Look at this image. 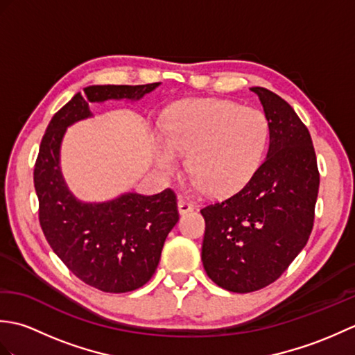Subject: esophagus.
Masks as SVG:
<instances>
[{
  "label": "esophagus",
  "instance_id": "1",
  "mask_svg": "<svg viewBox=\"0 0 355 355\" xmlns=\"http://www.w3.org/2000/svg\"><path fill=\"white\" fill-rule=\"evenodd\" d=\"M178 212L182 214V215H184V214H187V212H191V210L193 209V205L192 202H189L187 200H184L183 197H178Z\"/></svg>",
  "mask_w": 355,
  "mask_h": 355
}]
</instances>
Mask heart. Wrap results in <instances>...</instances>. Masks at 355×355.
Returning a JSON list of instances; mask_svg holds the SVG:
<instances>
[{"label": "heart", "mask_w": 355, "mask_h": 355, "mask_svg": "<svg viewBox=\"0 0 355 355\" xmlns=\"http://www.w3.org/2000/svg\"><path fill=\"white\" fill-rule=\"evenodd\" d=\"M268 141V120L254 108L218 99H191L173 105L157 140V164L173 173L187 154L191 184L214 195L243 187L259 168Z\"/></svg>", "instance_id": "obj_1"}]
</instances>
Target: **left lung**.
Returning a JSON list of instances; mask_svg holds the SVG:
<instances>
[{"label":"left lung","mask_w":355,"mask_h":355,"mask_svg":"<svg viewBox=\"0 0 355 355\" xmlns=\"http://www.w3.org/2000/svg\"><path fill=\"white\" fill-rule=\"evenodd\" d=\"M270 146L248 183L201 209V261L224 290L252 293L275 282L305 247L314 224L319 169L308 128L282 97L262 87Z\"/></svg>","instance_id":"obj_1"}]
</instances>
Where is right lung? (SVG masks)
<instances>
[{"label":"right lung","mask_w":355,"mask_h":355,"mask_svg":"<svg viewBox=\"0 0 355 355\" xmlns=\"http://www.w3.org/2000/svg\"><path fill=\"white\" fill-rule=\"evenodd\" d=\"M160 82L146 85H93L59 110L45 131L33 172L40 224L59 259L82 282L105 293H126L155 273L164 239L178 221L172 189L125 193L107 202H82L67 187L59 149L67 126L92 116L88 103L137 101Z\"/></svg>","instance_id":"add662e5"}]
</instances>
